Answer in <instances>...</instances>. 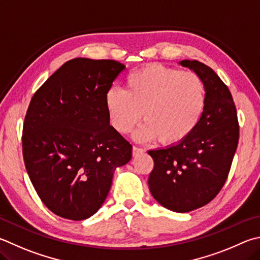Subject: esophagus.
<instances>
[{"label": "esophagus", "instance_id": "1", "mask_svg": "<svg viewBox=\"0 0 260 260\" xmlns=\"http://www.w3.org/2000/svg\"><path fill=\"white\" fill-rule=\"evenodd\" d=\"M144 152V149L142 148H138V146H133V155L136 157V155H139L140 153Z\"/></svg>", "mask_w": 260, "mask_h": 260}]
</instances>
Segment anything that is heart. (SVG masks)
<instances>
[{
	"mask_svg": "<svg viewBox=\"0 0 260 260\" xmlns=\"http://www.w3.org/2000/svg\"><path fill=\"white\" fill-rule=\"evenodd\" d=\"M206 88L197 74L152 63L129 74L125 91L112 87L106 94L110 122L126 134L140 121L139 140L162 145L182 143L196 131L206 108Z\"/></svg>",
	"mask_w": 260,
	"mask_h": 260,
	"instance_id": "1",
	"label": "heart"
}]
</instances>
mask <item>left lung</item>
<instances>
[{
	"label": "left lung",
	"instance_id": "left-lung-1",
	"mask_svg": "<svg viewBox=\"0 0 260 260\" xmlns=\"http://www.w3.org/2000/svg\"><path fill=\"white\" fill-rule=\"evenodd\" d=\"M204 82L206 108L200 124L182 143L150 150L152 197L165 208L188 212L218 194L228 179L239 142V121L232 94L214 70L197 60H183Z\"/></svg>",
	"mask_w": 260,
	"mask_h": 260
}]
</instances>
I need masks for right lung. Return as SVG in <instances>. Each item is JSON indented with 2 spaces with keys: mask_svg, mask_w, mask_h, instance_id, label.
<instances>
[{
  "mask_svg": "<svg viewBox=\"0 0 260 260\" xmlns=\"http://www.w3.org/2000/svg\"><path fill=\"white\" fill-rule=\"evenodd\" d=\"M125 66L67 61L32 95L22 127V155L42 202L66 219L99 210L132 145L110 126L106 94Z\"/></svg>",
  "mask_w": 260,
  "mask_h": 260,
  "instance_id": "obj_1",
  "label": "right lung"
}]
</instances>
